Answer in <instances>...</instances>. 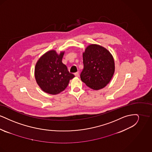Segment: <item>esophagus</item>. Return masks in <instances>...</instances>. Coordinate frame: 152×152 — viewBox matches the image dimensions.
I'll return each instance as SVG.
<instances>
[{"instance_id":"obj_1","label":"esophagus","mask_w":152,"mask_h":152,"mask_svg":"<svg viewBox=\"0 0 152 152\" xmlns=\"http://www.w3.org/2000/svg\"><path fill=\"white\" fill-rule=\"evenodd\" d=\"M75 75L76 77H79V72L75 73Z\"/></svg>"}]
</instances>
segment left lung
I'll use <instances>...</instances> for the list:
<instances>
[{
    "mask_svg": "<svg viewBox=\"0 0 152 152\" xmlns=\"http://www.w3.org/2000/svg\"><path fill=\"white\" fill-rule=\"evenodd\" d=\"M83 57L81 81L94 90L105 87L115 72V61L110 53L100 45L91 44L87 47Z\"/></svg>",
    "mask_w": 152,
    "mask_h": 152,
    "instance_id": "obj_1",
    "label": "left lung"
}]
</instances>
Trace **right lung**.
I'll return each instance as SVG.
<instances>
[{
	"label": "right lung",
	"instance_id": "1",
	"mask_svg": "<svg viewBox=\"0 0 152 152\" xmlns=\"http://www.w3.org/2000/svg\"><path fill=\"white\" fill-rule=\"evenodd\" d=\"M64 53V52H61L58 55L54 50L48 51L36 63L35 69L36 82L47 94H56L63 91L69 80L75 77L62 63Z\"/></svg>",
	"mask_w": 152,
	"mask_h": 152
}]
</instances>
